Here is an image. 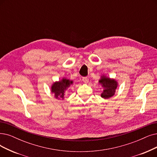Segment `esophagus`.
Listing matches in <instances>:
<instances>
[{
	"mask_svg": "<svg viewBox=\"0 0 157 157\" xmlns=\"http://www.w3.org/2000/svg\"><path fill=\"white\" fill-rule=\"evenodd\" d=\"M82 81L85 83V84H87L89 82V79L87 77H83L82 78Z\"/></svg>",
	"mask_w": 157,
	"mask_h": 157,
	"instance_id": "1",
	"label": "esophagus"
}]
</instances>
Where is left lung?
Segmentation results:
<instances>
[{
	"label": "left lung",
	"instance_id": "8db88e82",
	"mask_svg": "<svg viewBox=\"0 0 157 157\" xmlns=\"http://www.w3.org/2000/svg\"><path fill=\"white\" fill-rule=\"evenodd\" d=\"M98 82L103 87V91L100 95L102 98L108 99L115 95L118 86V82L115 79L111 78L106 75H102L100 76Z\"/></svg>",
	"mask_w": 157,
	"mask_h": 157
}]
</instances>
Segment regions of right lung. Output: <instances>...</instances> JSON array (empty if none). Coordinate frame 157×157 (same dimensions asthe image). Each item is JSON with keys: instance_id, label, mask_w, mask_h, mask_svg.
<instances>
[{"instance_id": "right-lung-1", "label": "right lung", "mask_w": 157, "mask_h": 157, "mask_svg": "<svg viewBox=\"0 0 157 157\" xmlns=\"http://www.w3.org/2000/svg\"><path fill=\"white\" fill-rule=\"evenodd\" d=\"M73 84V80L62 78L59 81L53 82L51 86V91L54 94V97L57 99H64L66 91Z\"/></svg>"}]
</instances>
